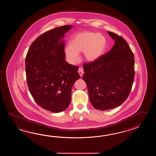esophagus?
Returning a JSON list of instances; mask_svg holds the SVG:
<instances>
[{
  "label": "esophagus",
  "instance_id": "obj_1",
  "mask_svg": "<svg viewBox=\"0 0 156 156\" xmlns=\"http://www.w3.org/2000/svg\"><path fill=\"white\" fill-rule=\"evenodd\" d=\"M78 73H79L80 76H83V74L84 73V71H83V69L82 67H79V69L78 70Z\"/></svg>",
  "mask_w": 156,
  "mask_h": 156
}]
</instances>
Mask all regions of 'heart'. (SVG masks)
I'll use <instances>...</instances> for the list:
<instances>
[{"label":"heart","mask_w":156,"mask_h":156,"mask_svg":"<svg viewBox=\"0 0 156 156\" xmlns=\"http://www.w3.org/2000/svg\"><path fill=\"white\" fill-rule=\"evenodd\" d=\"M106 40L101 34L84 31L74 35L70 42V46L65 47V52L71 63L79 60V53L83 52L89 61H94L103 55L106 48Z\"/></svg>","instance_id":"obj_1"}]
</instances>
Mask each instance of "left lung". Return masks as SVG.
<instances>
[{"label": "left lung", "mask_w": 156, "mask_h": 156, "mask_svg": "<svg viewBox=\"0 0 156 156\" xmlns=\"http://www.w3.org/2000/svg\"><path fill=\"white\" fill-rule=\"evenodd\" d=\"M115 41L109 52L83 65L85 81L92 105L106 110L120 105L129 95L134 79V57L126 41L108 32Z\"/></svg>", "instance_id": "left-lung-1"}]
</instances>
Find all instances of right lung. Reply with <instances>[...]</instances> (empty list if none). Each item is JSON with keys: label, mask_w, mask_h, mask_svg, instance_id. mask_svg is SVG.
Returning <instances> with one entry per match:
<instances>
[{"label": "right lung", "mask_w": 156, "mask_h": 156, "mask_svg": "<svg viewBox=\"0 0 156 156\" xmlns=\"http://www.w3.org/2000/svg\"><path fill=\"white\" fill-rule=\"evenodd\" d=\"M71 27H58L41 34L31 44L25 60L30 93L38 105L53 113L67 108L72 87L80 77L79 67L65 61V43L59 42Z\"/></svg>", "instance_id": "add662e5"}]
</instances>
